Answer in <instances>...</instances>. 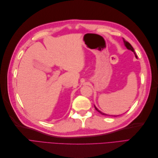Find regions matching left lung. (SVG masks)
I'll use <instances>...</instances> for the list:
<instances>
[{
  "mask_svg": "<svg viewBox=\"0 0 158 158\" xmlns=\"http://www.w3.org/2000/svg\"><path fill=\"white\" fill-rule=\"evenodd\" d=\"M123 42H124V44H125V47H127V48L128 49H129V50H131V51H132L134 53H135V56L137 58V56H136V52H135V49H134V48L133 47H132V45L129 44V43L128 42V41H127L126 40H125V39H124V38H123ZM94 107H95V109L97 110V111L99 113H101L102 114H103V115H109V114H106V113H102V111H100L99 110H98V109H97V107H95V106H94ZM109 116H111V115H109ZM111 116H113V117H117V116H118V115H111Z\"/></svg>",
  "mask_w": 158,
  "mask_h": 158,
  "instance_id": "obj_1",
  "label": "left lung"
}]
</instances>
